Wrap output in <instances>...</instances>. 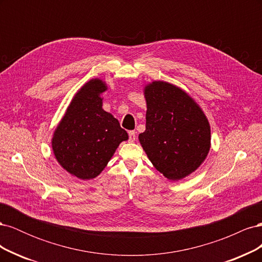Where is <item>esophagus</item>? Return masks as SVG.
Instances as JSON below:
<instances>
[{
	"label": "esophagus",
	"instance_id": "34e87169",
	"mask_svg": "<svg viewBox=\"0 0 262 262\" xmlns=\"http://www.w3.org/2000/svg\"><path fill=\"white\" fill-rule=\"evenodd\" d=\"M136 131H129V141L130 142H134L137 139V136H136Z\"/></svg>",
	"mask_w": 262,
	"mask_h": 262
}]
</instances>
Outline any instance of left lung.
<instances>
[{
    "label": "left lung",
    "instance_id": "1",
    "mask_svg": "<svg viewBox=\"0 0 262 262\" xmlns=\"http://www.w3.org/2000/svg\"><path fill=\"white\" fill-rule=\"evenodd\" d=\"M144 97L146 125L139 140L148 160L169 180L189 176L211 147L208 118L192 97L167 82L147 84Z\"/></svg>",
    "mask_w": 262,
    "mask_h": 262
}]
</instances>
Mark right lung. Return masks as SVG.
I'll list each match as a JSON object with an SVG mask.
<instances>
[{
  "mask_svg": "<svg viewBox=\"0 0 262 262\" xmlns=\"http://www.w3.org/2000/svg\"><path fill=\"white\" fill-rule=\"evenodd\" d=\"M107 89L99 78L84 84L53 132L51 145L58 163L83 180L97 177L119 144L129 139L117 119L102 109L100 94Z\"/></svg>",
  "mask_w": 262,
  "mask_h": 262,
  "instance_id": "add662e5",
  "label": "right lung"
}]
</instances>
